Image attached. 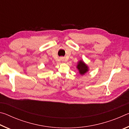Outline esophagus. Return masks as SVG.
<instances>
[{"label":"esophagus","instance_id":"34e87169","mask_svg":"<svg viewBox=\"0 0 129 129\" xmlns=\"http://www.w3.org/2000/svg\"><path fill=\"white\" fill-rule=\"evenodd\" d=\"M61 60L62 61H64V57H61Z\"/></svg>","mask_w":129,"mask_h":129}]
</instances>
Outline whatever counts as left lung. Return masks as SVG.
<instances>
[{"label": "left lung", "instance_id": "8db88e82", "mask_svg": "<svg viewBox=\"0 0 129 129\" xmlns=\"http://www.w3.org/2000/svg\"><path fill=\"white\" fill-rule=\"evenodd\" d=\"M77 68L78 72L81 75H84L85 74H86L87 72H88L89 71V67L84 62V61L80 60L78 61Z\"/></svg>", "mask_w": 129, "mask_h": 129}]
</instances>
